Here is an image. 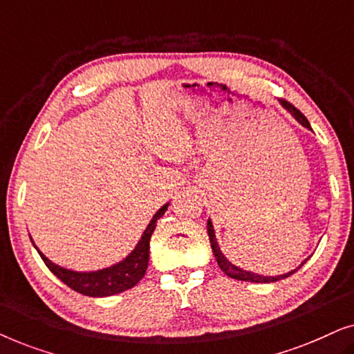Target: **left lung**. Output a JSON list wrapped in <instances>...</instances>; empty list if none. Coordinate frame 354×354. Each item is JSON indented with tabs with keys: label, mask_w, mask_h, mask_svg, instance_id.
Instances as JSON below:
<instances>
[{
	"label": "left lung",
	"mask_w": 354,
	"mask_h": 354,
	"mask_svg": "<svg viewBox=\"0 0 354 354\" xmlns=\"http://www.w3.org/2000/svg\"><path fill=\"white\" fill-rule=\"evenodd\" d=\"M282 104L285 106V108H287V109L290 111V113H292L293 118L297 119L299 124L304 125V127L311 129V125H309L308 119L304 118V114L301 113V111L295 108L293 104H290L287 100H282ZM207 235H209V241H211L212 253H214V256H216V261H217V264H219V268H221L222 272L227 274V275H229V277H232V279L243 280V282H256V283H270V282H277V280H282V279H287V277H290V275L297 272V270H298L299 268H301V266H303L304 263H306V261H304V263H303L301 266H299L298 269H295V270H292V272H288V274L277 275V277H268V275H266V277H264V275H258V274H254V272H248V270L239 269V268H236V266L232 264L230 261H227L225 256L221 253L219 246H217L216 235H214V229H212V222H211V221H207Z\"/></svg>",
	"instance_id": "left-lung-1"
}]
</instances>
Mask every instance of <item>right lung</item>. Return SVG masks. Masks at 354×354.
I'll return each instance as SVG.
<instances>
[{
  "label": "right lung",
  "mask_w": 354,
  "mask_h": 354,
  "mask_svg": "<svg viewBox=\"0 0 354 354\" xmlns=\"http://www.w3.org/2000/svg\"><path fill=\"white\" fill-rule=\"evenodd\" d=\"M167 206L169 203L154 214L147 230L143 232L142 240L138 241L132 253L122 263L115 264L113 268L96 270V272H74V270L59 268V266L51 263L46 256H43L38 251L35 245L33 246L40 253L46 268L74 292L85 295V297H109V295L125 292V290L135 287L143 279L149 259V240H151V234L156 229L158 219L167 211Z\"/></svg>",
  "instance_id": "1"
}]
</instances>
